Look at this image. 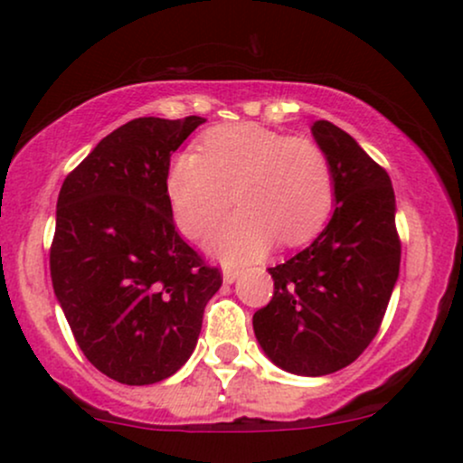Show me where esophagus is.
Listing matches in <instances>:
<instances>
[{"mask_svg": "<svg viewBox=\"0 0 463 463\" xmlns=\"http://www.w3.org/2000/svg\"><path fill=\"white\" fill-rule=\"evenodd\" d=\"M222 278H224L226 284H232L235 279L239 278V271L237 269H224V273H222Z\"/></svg>", "mask_w": 463, "mask_h": 463, "instance_id": "1", "label": "esophagus"}]
</instances>
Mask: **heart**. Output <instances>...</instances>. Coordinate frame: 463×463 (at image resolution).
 I'll use <instances>...</instances> for the list:
<instances>
[{
    "label": "heart",
    "mask_w": 463,
    "mask_h": 463,
    "mask_svg": "<svg viewBox=\"0 0 463 463\" xmlns=\"http://www.w3.org/2000/svg\"><path fill=\"white\" fill-rule=\"evenodd\" d=\"M166 194L181 231L209 232L231 209L241 207L209 239L228 262L259 259L271 245H301L318 235L335 204L329 156L309 138L259 124H226L203 134L198 154L175 156Z\"/></svg>",
    "instance_id": "obj_1"
}]
</instances>
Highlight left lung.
Segmentation results:
<instances>
[{"label": "left lung", "mask_w": 463, "mask_h": 463, "mask_svg": "<svg viewBox=\"0 0 463 463\" xmlns=\"http://www.w3.org/2000/svg\"><path fill=\"white\" fill-rule=\"evenodd\" d=\"M312 134L335 175V212L306 250L269 269L273 297L251 318L265 354L297 376H326L370 346L402 259L387 171L331 121H314Z\"/></svg>", "instance_id": "left-lung-1"}]
</instances>
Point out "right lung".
I'll use <instances>...</instances> for the list:
<instances>
[{"instance_id":"1","label":"right lung","mask_w":463,"mask_h":463,"mask_svg":"<svg viewBox=\"0 0 463 463\" xmlns=\"http://www.w3.org/2000/svg\"><path fill=\"white\" fill-rule=\"evenodd\" d=\"M204 124L138 117L93 147L57 198L51 279L76 344L121 384H154L190 359L222 286L181 239L166 194L173 151Z\"/></svg>"}]
</instances>
